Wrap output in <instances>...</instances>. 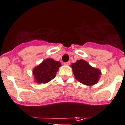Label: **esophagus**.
Wrapping results in <instances>:
<instances>
[{"label": "esophagus", "mask_w": 125, "mask_h": 125, "mask_svg": "<svg viewBox=\"0 0 125 125\" xmlns=\"http://www.w3.org/2000/svg\"><path fill=\"white\" fill-rule=\"evenodd\" d=\"M70 64H71V61H69L66 62H64V64L65 65H69Z\"/></svg>", "instance_id": "esophagus-1"}]
</instances>
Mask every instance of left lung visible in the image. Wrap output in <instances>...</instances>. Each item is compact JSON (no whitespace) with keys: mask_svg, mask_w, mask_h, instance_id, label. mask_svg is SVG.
I'll return each instance as SVG.
<instances>
[{"mask_svg":"<svg viewBox=\"0 0 125 125\" xmlns=\"http://www.w3.org/2000/svg\"><path fill=\"white\" fill-rule=\"evenodd\" d=\"M71 67L76 79L84 85H94L99 80L101 71L91 67L85 61H77L72 64Z\"/></svg>","mask_w":125,"mask_h":125,"instance_id":"8db88e82","label":"left lung"}]
</instances>
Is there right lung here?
Returning <instances> with one entry per match:
<instances>
[{"mask_svg": "<svg viewBox=\"0 0 125 125\" xmlns=\"http://www.w3.org/2000/svg\"><path fill=\"white\" fill-rule=\"evenodd\" d=\"M61 66L59 61H56L50 58L43 61L33 71V75L36 82L38 83H46L51 81L55 77L56 73Z\"/></svg>", "mask_w": 125, "mask_h": 125, "instance_id": "obj_1", "label": "right lung"}]
</instances>
